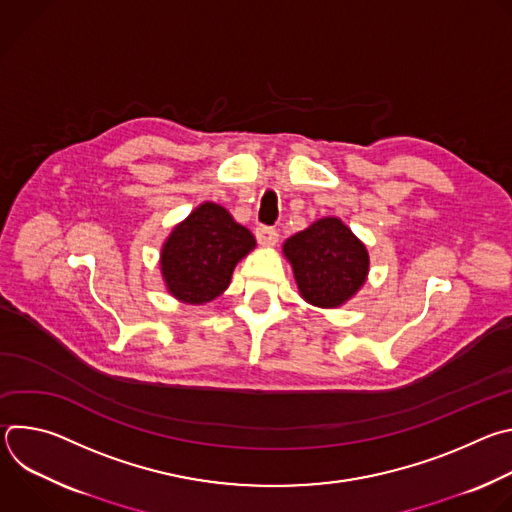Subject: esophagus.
I'll return each mask as SVG.
<instances>
[{"mask_svg":"<svg viewBox=\"0 0 512 512\" xmlns=\"http://www.w3.org/2000/svg\"><path fill=\"white\" fill-rule=\"evenodd\" d=\"M255 237H257V241H259V245H263V247H271V245H275L277 243V231L273 229V227H267V225H261V227H257L255 229Z\"/></svg>","mask_w":512,"mask_h":512,"instance_id":"34e87169","label":"esophagus"}]
</instances>
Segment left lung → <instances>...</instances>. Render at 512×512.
I'll return each instance as SVG.
<instances>
[{"label": "left lung", "mask_w": 512, "mask_h": 512, "mask_svg": "<svg viewBox=\"0 0 512 512\" xmlns=\"http://www.w3.org/2000/svg\"><path fill=\"white\" fill-rule=\"evenodd\" d=\"M300 296L318 308L346 304L367 281L369 251L336 216H324L283 243Z\"/></svg>", "instance_id": "left-lung-1"}]
</instances>
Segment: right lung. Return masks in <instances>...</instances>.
Returning a JSON list of instances; mask_svg holds the SVG:
<instances>
[{"instance_id":"right-lung-1","label":"right lung","mask_w":512,"mask_h":512,"mask_svg":"<svg viewBox=\"0 0 512 512\" xmlns=\"http://www.w3.org/2000/svg\"><path fill=\"white\" fill-rule=\"evenodd\" d=\"M255 249L249 229L227 208L204 202L174 227L160 267L170 294L184 304H206L229 287L237 263Z\"/></svg>"}]
</instances>
